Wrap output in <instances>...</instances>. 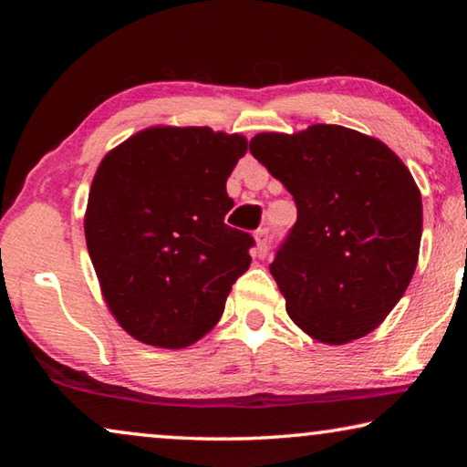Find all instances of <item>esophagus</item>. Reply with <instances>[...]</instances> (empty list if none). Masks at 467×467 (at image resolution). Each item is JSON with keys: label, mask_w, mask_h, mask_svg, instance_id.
<instances>
[{"label": "esophagus", "mask_w": 467, "mask_h": 467, "mask_svg": "<svg viewBox=\"0 0 467 467\" xmlns=\"http://www.w3.org/2000/svg\"><path fill=\"white\" fill-rule=\"evenodd\" d=\"M267 244H270V234H267V228H259L255 233V257L264 259L267 255Z\"/></svg>", "instance_id": "obj_1"}]
</instances>
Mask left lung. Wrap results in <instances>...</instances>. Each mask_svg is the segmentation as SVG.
<instances>
[{
  "label": "left lung",
  "instance_id": "8db88e82",
  "mask_svg": "<svg viewBox=\"0 0 467 467\" xmlns=\"http://www.w3.org/2000/svg\"><path fill=\"white\" fill-rule=\"evenodd\" d=\"M249 150L296 203L270 265L290 319L331 346L370 334L418 264L422 197L408 167L377 138L326 123L257 133Z\"/></svg>",
  "mask_w": 467,
  "mask_h": 467
}]
</instances>
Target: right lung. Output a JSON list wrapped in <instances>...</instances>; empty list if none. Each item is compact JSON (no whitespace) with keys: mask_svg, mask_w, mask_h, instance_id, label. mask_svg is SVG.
Returning <instances> with one entry per match:
<instances>
[{"mask_svg":"<svg viewBox=\"0 0 467 467\" xmlns=\"http://www.w3.org/2000/svg\"><path fill=\"white\" fill-rule=\"evenodd\" d=\"M244 152L239 133L156 125L100 161L84 234L102 298L131 337L179 350L223 317L251 264V234L224 224L226 179Z\"/></svg>","mask_w":467,"mask_h":467,"instance_id":"obj_1","label":"right lung"}]
</instances>
